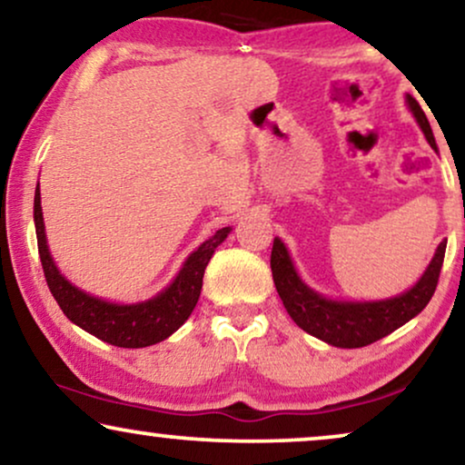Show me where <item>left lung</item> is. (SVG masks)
Masks as SVG:
<instances>
[{"label":"left lung","instance_id":"8db88e82","mask_svg":"<svg viewBox=\"0 0 465 465\" xmlns=\"http://www.w3.org/2000/svg\"><path fill=\"white\" fill-rule=\"evenodd\" d=\"M408 104L419 122V126L425 133L433 150H438L436 139H433L431 126H429L425 111L420 104L408 96ZM446 252V240L440 242L429 263L425 274L420 276L419 283L410 287L408 292L399 293L395 298H386V301L375 302H343L331 301L322 293L311 290L309 285L302 283L293 268L290 252L279 238H274L272 255H270V268H272L274 287L279 292L281 301H283L287 313L304 332L313 334V337L326 341L334 348H364V345L373 343L405 322L420 313L431 301L433 292L438 287L440 270H442Z\"/></svg>","mask_w":465,"mask_h":465}]
</instances>
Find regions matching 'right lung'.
I'll return each mask as SVG.
<instances>
[{"label": "right lung", "instance_id": "1", "mask_svg": "<svg viewBox=\"0 0 465 465\" xmlns=\"http://www.w3.org/2000/svg\"><path fill=\"white\" fill-rule=\"evenodd\" d=\"M34 223H36L38 252L46 285L64 315L73 324L117 348H148V345L161 343L189 320L202 293L205 266L216 246L232 232V227H223L197 251H193L172 285L164 287L158 296L137 304H115L79 290L57 270L46 246L40 189H36V195H34Z\"/></svg>", "mask_w": 465, "mask_h": 465}]
</instances>
